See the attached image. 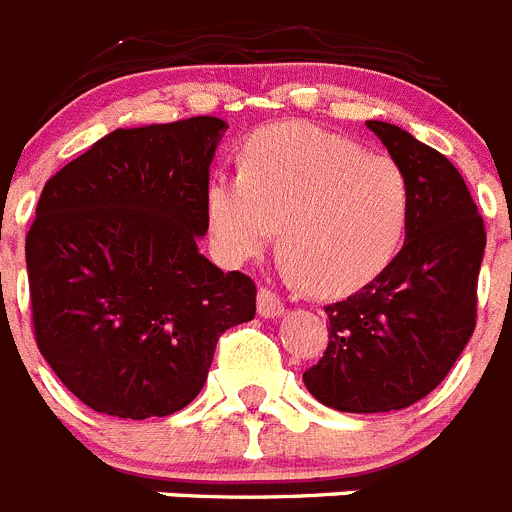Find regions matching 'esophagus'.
<instances>
[{
	"label": "esophagus",
	"instance_id": "1",
	"mask_svg": "<svg viewBox=\"0 0 512 512\" xmlns=\"http://www.w3.org/2000/svg\"><path fill=\"white\" fill-rule=\"evenodd\" d=\"M259 315L261 318H279L284 315V302L271 289H259Z\"/></svg>",
	"mask_w": 512,
	"mask_h": 512
}]
</instances>
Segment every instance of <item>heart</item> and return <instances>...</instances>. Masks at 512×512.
<instances>
[{"label": "heart", "mask_w": 512, "mask_h": 512, "mask_svg": "<svg viewBox=\"0 0 512 512\" xmlns=\"http://www.w3.org/2000/svg\"><path fill=\"white\" fill-rule=\"evenodd\" d=\"M207 215L225 261L256 259L282 225L289 274L318 295H346L379 277L405 243L413 182L392 156L279 122L248 140L243 171L212 182Z\"/></svg>", "instance_id": "heart-1"}]
</instances>
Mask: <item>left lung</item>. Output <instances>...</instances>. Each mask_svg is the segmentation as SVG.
<instances>
[{
    "label": "left lung",
    "mask_w": 512,
    "mask_h": 512,
    "mask_svg": "<svg viewBox=\"0 0 512 512\" xmlns=\"http://www.w3.org/2000/svg\"><path fill=\"white\" fill-rule=\"evenodd\" d=\"M413 182V220L392 264L328 305L330 341L302 374L341 413L410 408L451 372L474 333L485 223L449 158L390 122L366 120Z\"/></svg>",
    "instance_id": "1"
}]
</instances>
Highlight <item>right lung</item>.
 I'll return each mask as SVG.
<instances>
[{"instance_id": "right-lung-1", "label": "right lung", "mask_w": 512, "mask_h": 512, "mask_svg": "<svg viewBox=\"0 0 512 512\" xmlns=\"http://www.w3.org/2000/svg\"><path fill=\"white\" fill-rule=\"evenodd\" d=\"M225 130L210 115L117 128L43 187L25 241L35 341L97 413L187 408L217 338L256 315V284L197 248Z\"/></svg>"}]
</instances>
